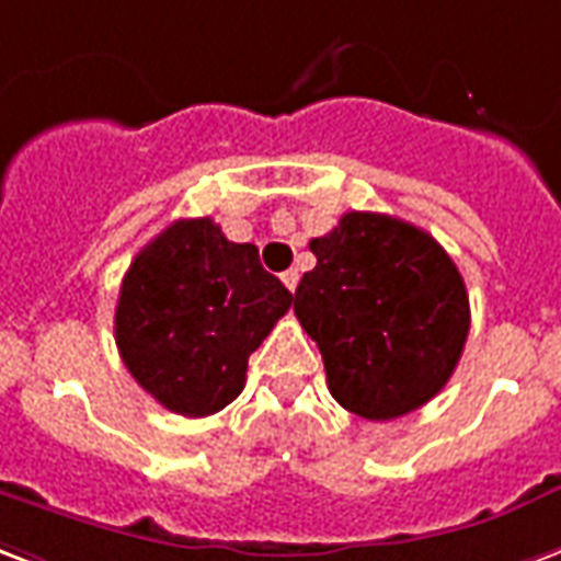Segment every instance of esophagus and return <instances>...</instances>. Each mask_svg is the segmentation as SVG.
<instances>
[{
	"mask_svg": "<svg viewBox=\"0 0 561 561\" xmlns=\"http://www.w3.org/2000/svg\"><path fill=\"white\" fill-rule=\"evenodd\" d=\"M282 282H285V288H288V291H297V285H300V273H297V270H285V273H282Z\"/></svg>",
	"mask_w": 561,
	"mask_h": 561,
	"instance_id": "obj_1",
	"label": "esophagus"
}]
</instances>
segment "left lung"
<instances>
[{"instance_id":"obj_1","label":"left lung","mask_w":561,"mask_h":561,"mask_svg":"<svg viewBox=\"0 0 561 561\" xmlns=\"http://www.w3.org/2000/svg\"><path fill=\"white\" fill-rule=\"evenodd\" d=\"M309 249L318 264L302 273L294 314L318 342L335 401L386 422L437 396L470 333V297L449 252L404 219L363 210Z\"/></svg>"}]
</instances>
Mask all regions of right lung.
<instances>
[{
	"instance_id": "add662e5",
	"label": "right lung",
	"mask_w": 561,
	"mask_h": 561,
	"mask_svg": "<svg viewBox=\"0 0 561 561\" xmlns=\"http://www.w3.org/2000/svg\"><path fill=\"white\" fill-rule=\"evenodd\" d=\"M294 294L210 217L178 219L133 259L115 306V344L148 396L210 416L243 392L249 354Z\"/></svg>"
}]
</instances>
